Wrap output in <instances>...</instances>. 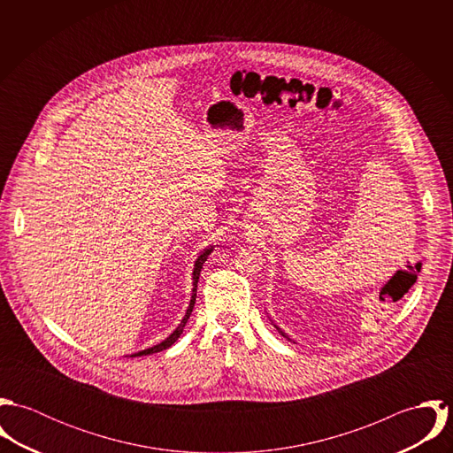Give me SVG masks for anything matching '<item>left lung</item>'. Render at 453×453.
Instances as JSON below:
<instances>
[{"mask_svg": "<svg viewBox=\"0 0 453 453\" xmlns=\"http://www.w3.org/2000/svg\"><path fill=\"white\" fill-rule=\"evenodd\" d=\"M280 333H282V331H280Z\"/></svg>", "mask_w": 453, "mask_h": 453, "instance_id": "left-lung-1", "label": "left lung"}]
</instances>
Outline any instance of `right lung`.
Returning <instances> with one entry per match:
<instances>
[{
	"instance_id": "obj_1",
	"label": "right lung",
	"mask_w": 453,
	"mask_h": 453,
	"mask_svg": "<svg viewBox=\"0 0 453 453\" xmlns=\"http://www.w3.org/2000/svg\"><path fill=\"white\" fill-rule=\"evenodd\" d=\"M211 253V250H207V251H203V255H200L198 259L195 261V270H194V293H192V300H190V307H188V311H187V316L183 318V321L181 324L176 327V331L169 336V338H165L162 343H158V345H153L151 349H146V350H141V352H137V354H132L130 357H135V356H146V354H153V352H160V350H164V349H167V347H171L180 336H181V333H183V329H185V324L187 321L190 319V314H192V311H194L195 305V298H196V282H198V275H200V270H202V265H203V261L207 259V255Z\"/></svg>"
}]
</instances>
